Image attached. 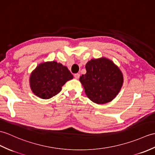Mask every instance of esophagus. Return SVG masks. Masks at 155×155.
Returning <instances> with one entry per match:
<instances>
[{
  "mask_svg": "<svg viewBox=\"0 0 155 155\" xmlns=\"http://www.w3.org/2000/svg\"><path fill=\"white\" fill-rule=\"evenodd\" d=\"M74 78H76V79H78V78H79V77H80V74H78V73L74 74Z\"/></svg>",
  "mask_w": 155,
  "mask_h": 155,
  "instance_id": "esophagus-1",
  "label": "esophagus"
}]
</instances>
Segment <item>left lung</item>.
Listing matches in <instances>:
<instances>
[{"mask_svg":"<svg viewBox=\"0 0 155 155\" xmlns=\"http://www.w3.org/2000/svg\"><path fill=\"white\" fill-rule=\"evenodd\" d=\"M85 67L86 73L79 81L88 98L98 104H106L116 98L124 83L120 68L103 57L89 61Z\"/></svg>","mask_w":155,"mask_h":155,"instance_id":"left-lung-1","label":"left lung"}]
</instances>
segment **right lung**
I'll return each mask as SVG.
<instances>
[{
  "label": "right lung",
  "mask_w": 155,
  "mask_h": 155,
  "mask_svg": "<svg viewBox=\"0 0 155 155\" xmlns=\"http://www.w3.org/2000/svg\"><path fill=\"white\" fill-rule=\"evenodd\" d=\"M73 74L65 66L56 61L41 63L31 72L30 85L32 92L42 99H49L61 91Z\"/></svg>",
  "instance_id": "1"
}]
</instances>
